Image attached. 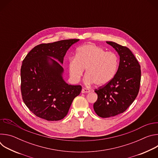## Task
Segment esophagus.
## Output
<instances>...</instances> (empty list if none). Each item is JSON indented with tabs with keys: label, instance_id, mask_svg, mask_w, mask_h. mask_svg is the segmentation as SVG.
<instances>
[{
	"label": "esophagus",
	"instance_id": "1",
	"mask_svg": "<svg viewBox=\"0 0 158 158\" xmlns=\"http://www.w3.org/2000/svg\"><path fill=\"white\" fill-rule=\"evenodd\" d=\"M90 92H91V91H90V90L88 89L83 87L82 89V93H89Z\"/></svg>",
	"mask_w": 158,
	"mask_h": 158
}]
</instances>
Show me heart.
I'll list each match as a JSON object with an SVG mask.
<instances>
[{"label":"heart","mask_w":158,"mask_h":158,"mask_svg":"<svg viewBox=\"0 0 158 158\" xmlns=\"http://www.w3.org/2000/svg\"><path fill=\"white\" fill-rule=\"evenodd\" d=\"M119 65L118 56L113 52H106L93 44L79 47L75 57L67 62L70 79L73 82H79L85 69L84 82L102 85L110 81L116 74Z\"/></svg>","instance_id":"b5f03b06"}]
</instances>
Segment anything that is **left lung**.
<instances>
[{
    "label": "left lung",
    "mask_w": 158,
    "mask_h": 158,
    "mask_svg": "<svg viewBox=\"0 0 158 158\" xmlns=\"http://www.w3.org/2000/svg\"><path fill=\"white\" fill-rule=\"evenodd\" d=\"M107 44L119 56L118 71L106 85L95 89L98 99L94 110L101 118L115 116L124 112L136 98L141 82V66L129 48L111 41Z\"/></svg>",
    "instance_id": "1"
}]
</instances>
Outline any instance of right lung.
I'll use <instances>...</instances> for the list:
<instances>
[{"label": "right lung", "mask_w": 158, "mask_h": 158, "mask_svg": "<svg viewBox=\"0 0 158 158\" xmlns=\"http://www.w3.org/2000/svg\"><path fill=\"white\" fill-rule=\"evenodd\" d=\"M79 40L39 44L23 60L20 69L22 97L36 116L47 121L62 119L74 99L81 93V85H69L64 81V69L58 63L63 64L67 50Z\"/></svg>", "instance_id": "add662e5"}]
</instances>
